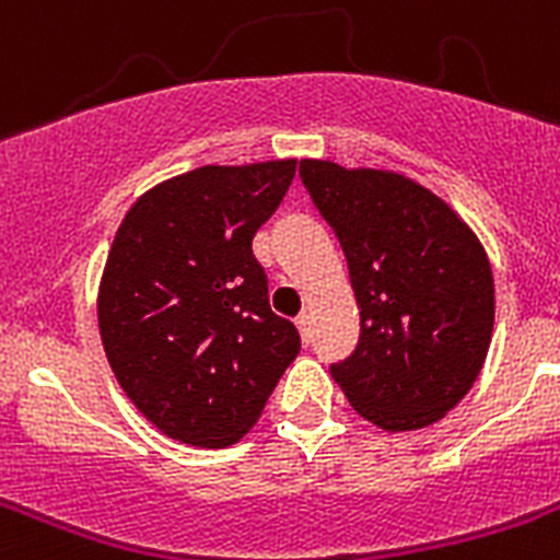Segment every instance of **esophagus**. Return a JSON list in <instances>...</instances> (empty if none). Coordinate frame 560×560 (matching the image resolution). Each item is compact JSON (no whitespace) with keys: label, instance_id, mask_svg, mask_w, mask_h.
Returning <instances> with one entry per match:
<instances>
[{"label":"esophagus","instance_id":"obj_1","mask_svg":"<svg viewBox=\"0 0 560 560\" xmlns=\"http://www.w3.org/2000/svg\"><path fill=\"white\" fill-rule=\"evenodd\" d=\"M296 328H300V336H303V341H311V314L296 316Z\"/></svg>","mask_w":560,"mask_h":560}]
</instances>
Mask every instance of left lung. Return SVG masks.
Returning <instances> with one entry per match:
<instances>
[{"mask_svg":"<svg viewBox=\"0 0 560 560\" xmlns=\"http://www.w3.org/2000/svg\"><path fill=\"white\" fill-rule=\"evenodd\" d=\"M300 176L339 237L361 314L359 345L330 375L378 429L432 427L491 348L493 275L479 237L400 173L303 160Z\"/></svg>","mask_w":560,"mask_h":560,"instance_id":"8db88e82","label":"left lung"}]
</instances>
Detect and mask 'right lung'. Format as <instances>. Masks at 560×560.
Wrapping results in <instances>:
<instances>
[{"label":"right lung","mask_w":560,"mask_h":560,"mask_svg":"<svg viewBox=\"0 0 560 560\" xmlns=\"http://www.w3.org/2000/svg\"><path fill=\"white\" fill-rule=\"evenodd\" d=\"M294 171L196 167L142 192L114 235L97 294L108 364L133 407L187 446L237 443L300 353L252 252Z\"/></svg>","instance_id":"obj_1"}]
</instances>
